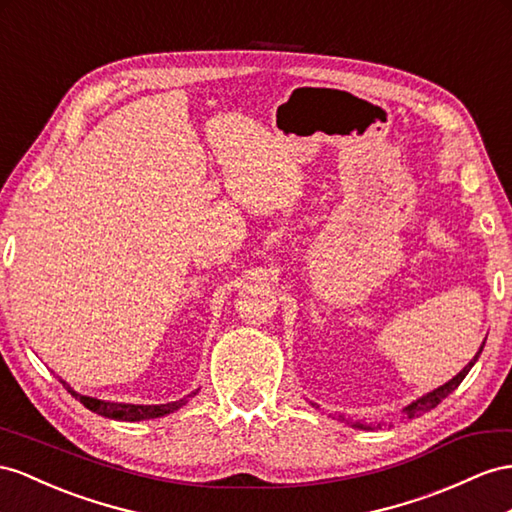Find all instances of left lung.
<instances>
[{
    "instance_id": "obj_1",
    "label": "left lung",
    "mask_w": 512,
    "mask_h": 512,
    "mask_svg": "<svg viewBox=\"0 0 512 512\" xmlns=\"http://www.w3.org/2000/svg\"><path fill=\"white\" fill-rule=\"evenodd\" d=\"M482 348H484V344L480 346V350H478V355L474 357V361H469V365H465L463 372H458V374L452 378V381H448V383H445V385H441L439 389H435V391L426 393V396H422V398H419V400H415L413 404L406 406V409H404V411H406V415H409V417H415V415H424L426 411L435 409V406H437L441 400L448 398L450 393H452V391H454L458 385L463 383V378H465V376H467V372L471 370V365H474V363L478 361V357H480ZM346 422H348V419H346ZM352 426H355V428H370L368 424H361V422H355V424H352Z\"/></svg>"
}]
</instances>
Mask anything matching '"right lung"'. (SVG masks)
<instances>
[{"mask_svg": "<svg viewBox=\"0 0 512 512\" xmlns=\"http://www.w3.org/2000/svg\"><path fill=\"white\" fill-rule=\"evenodd\" d=\"M62 385L67 387V391L75 400H80L86 409L93 413H99L103 417L110 419H121V422H140V419H153V417H162L166 413L177 411L179 406L186 404L190 398H181L177 402H168V404H121V402H106V400H97V398H88L82 396V393H75L67 383L62 381Z\"/></svg>", "mask_w": 512, "mask_h": 512, "instance_id": "right-lung-1", "label": "right lung"}]
</instances>
